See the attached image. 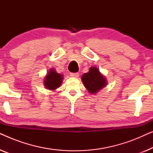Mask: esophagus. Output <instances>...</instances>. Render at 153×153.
Returning <instances> with one entry per match:
<instances>
[{
    "mask_svg": "<svg viewBox=\"0 0 153 153\" xmlns=\"http://www.w3.org/2000/svg\"><path fill=\"white\" fill-rule=\"evenodd\" d=\"M70 76L72 77H75V78H77V77L79 76V74L77 72H76V73L72 72V73H70Z\"/></svg>",
    "mask_w": 153,
    "mask_h": 153,
    "instance_id": "34e87169",
    "label": "esophagus"
}]
</instances>
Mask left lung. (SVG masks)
<instances>
[{
  "label": "left lung",
  "mask_w": 153,
  "mask_h": 153,
  "mask_svg": "<svg viewBox=\"0 0 153 153\" xmlns=\"http://www.w3.org/2000/svg\"><path fill=\"white\" fill-rule=\"evenodd\" d=\"M81 79L85 87L92 94L97 93L106 84L105 78L95 67L90 68L89 72L85 73L81 77Z\"/></svg>",
  "instance_id": "1"
}]
</instances>
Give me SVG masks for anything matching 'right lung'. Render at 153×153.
<instances>
[{"instance_id":"obj_1","label":"right lung","mask_w":153,"mask_h":153,"mask_svg":"<svg viewBox=\"0 0 153 153\" xmlns=\"http://www.w3.org/2000/svg\"><path fill=\"white\" fill-rule=\"evenodd\" d=\"M62 75L58 74L53 69H51L49 71L48 74L45 78V85L47 89L55 90L57 88L60 87L62 83Z\"/></svg>"}]
</instances>
